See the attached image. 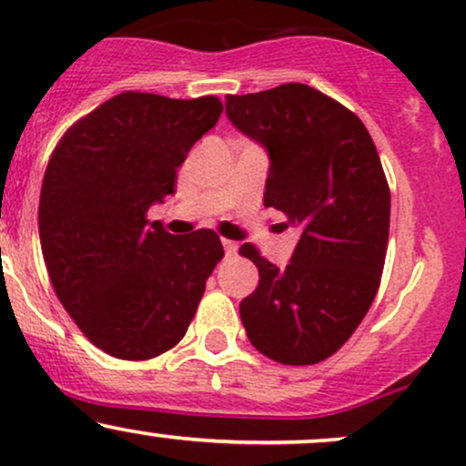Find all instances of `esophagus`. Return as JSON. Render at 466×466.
<instances>
[{
    "instance_id": "obj_1",
    "label": "esophagus",
    "mask_w": 466,
    "mask_h": 466,
    "mask_svg": "<svg viewBox=\"0 0 466 466\" xmlns=\"http://www.w3.org/2000/svg\"><path fill=\"white\" fill-rule=\"evenodd\" d=\"M223 248H226L228 256H234L238 251V243H234V240H229V238H223Z\"/></svg>"
}]
</instances>
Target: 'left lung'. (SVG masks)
<instances>
[{
    "mask_svg": "<svg viewBox=\"0 0 466 466\" xmlns=\"http://www.w3.org/2000/svg\"><path fill=\"white\" fill-rule=\"evenodd\" d=\"M226 111L269 151L265 206L300 229L282 269L240 245L260 276L240 302V319L265 357L313 366L350 339L381 285L390 232L381 159L360 117L309 85L226 96Z\"/></svg>",
    "mask_w": 466,
    "mask_h": 466,
    "instance_id": "left-lung-1",
    "label": "left lung"
}]
</instances>
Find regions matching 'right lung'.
<instances>
[{
  "label": "right lung",
  "instance_id": "right-lung-1",
  "mask_svg": "<svg viewBox=\"0 0 466 466\" xmlns=\"http://www.w3.org/2000/svg\"><path fill=\"white\" fill-rule=\"evenodd\" d=\"M223 105L122 92L63 133L39 201L44 260L58 300L106 355L144 361L177 346L223 258L212 229L175 237L148 223Z\"/></svg>",
  "mask_w": 466,
  "mask_h": 466
}]
</instances>
